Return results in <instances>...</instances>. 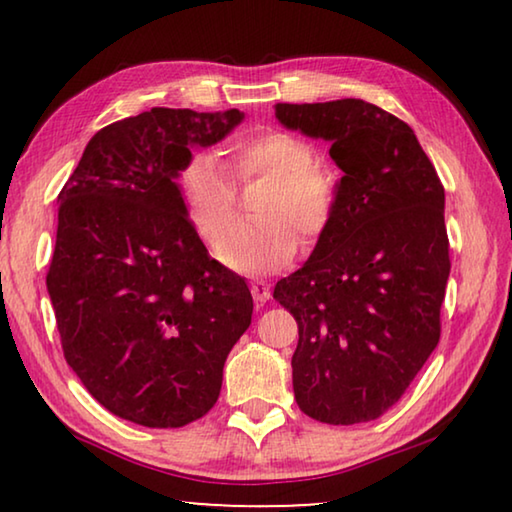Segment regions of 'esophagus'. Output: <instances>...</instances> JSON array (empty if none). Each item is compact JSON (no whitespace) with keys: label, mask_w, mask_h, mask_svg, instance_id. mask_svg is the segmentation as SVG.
I'll return each mask as SVG.
<instances>
[{"label":"esophagus","mask_w":512,"mask_h":512,"mask_svg":"<svg viewBox=\"0 0 512 512\" xmlns=\"http://www.w3.org/2000/svg\"><path fill=\"white\" fill-rule=\"evenodd\" d=\"M250 293H253V298L257 302H266L268 298H271V284L257 280V282L250 284Z\"/></svg>","instance_id":"esophagus-1"}]
</instances>
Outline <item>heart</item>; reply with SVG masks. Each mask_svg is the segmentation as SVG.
Instances as JSON below:
<instances>
[{
    "mask_svg": "<svg viewBox=\"0 0 512 512\" xmlns=\"http://www.w3.org/2000/svg\"><path fill=\"white\" fill-rule=\"evenodd\" d=\"M230 167L240 182L266 177L256 202L255 222L225 233L236 206V181L210 151H194L178 171V189L194 228L216 241V257L241 273L259 275L282 268L302 241L323 237L339 203V178L327 162L314 158L305 137L282 128H259L237 135L228 146Z\"/></svg>",
    "mask_w": 512,
    "mask_h": 512,
    "instance_id": "1",
    "label": "heart"
}]
</instances>
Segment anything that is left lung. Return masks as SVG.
Here are the masks:
<instances>
[{
    "label": "left lung",
    "mask_w": 512,
    "mask_h": 512,
    "mask_svg": "<svg viewBox=\"0 0 512 512\" xmlns=\"http://www.w3.org/2000/svg\"><path fill=\"white\" fill-rule=\"evenodd\" d=\"M275 117L332 142L343 171L332 225L273 291L298 323L296 402L318 422L377 420L440 341L445 187L411 126L375 103H275Z\"/></svg>",
    "instance_id": "left-lung-1"
}]
</instances>
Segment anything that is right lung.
I'll return each instance as SVG.
<instances>
[{
    "label": "right lung",
    "mask_w": 512,
    "mask_h": 512,
    "mask_svg": "<svg viewBox=\"0 0 512 512\" xmlns=\"http://www.w3.org/2000/svg\"><path fill=\"white\" fill-rule=\"evenodd\" d=\"M241 119L151 108L115 121L58 194L47 291L63 354L94 400L142 427L203 418L253 316L244 277L210 257L173 183L192 146Z\"/></svg>",
    "instance_id": "1"
}]
</instances>
